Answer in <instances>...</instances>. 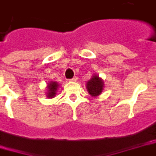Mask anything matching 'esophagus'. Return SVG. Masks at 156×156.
<instances>
[{
  "instance_id": "obj_1",
  "label": "esophagus",
  "mask_w": 156,
  "mask_h": 156,
  "mask_svg": "<svg viewBox=\"0 0 156 156\" xmlns=\"http://www.w3.org/2000/svg\"><path fill=\"white\" fill-rule=\"evenodd\" d=\"M77 80V77H74V78H72V79H70V81H76V80Z\"/></svg>"
}]
</instances>
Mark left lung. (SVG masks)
I'll list each match as a JSON object with an SVG mask.
<instances>
[{"label": "left lung", "instance_id": "obj_1", "mask_svg": "<svg viewBox=\"0 0 156 156\" xmlns=\"http://www.w3.org/2000/svg\"><path fill=\"white\" fill-rule=\"evenodd\" d=\"M104 81L98 76L93 75L92 77L87 82V89L89 94L92 97H98L100 95L104 90Z\"/></svg>", "mask_w": 156, "mask_h": 156}]
</instances>
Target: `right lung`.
I'll list each match as a JSON object with an SVG mask.
<instances>
[{
	"label": "right lung",
	"instance_id": "1",
	"mask_svg": "<svg viewBox=\"0 0 156 156\" xmlns=\"http://www.w3.org/2000/svg\"><path fill=\"white\" fill-rule=\"evenodd\" d=\"M47 97L49 98H52L56 96V92L58 88V83L57 81H51L47 85Z\"/></svg>",
	"mask_w": 156,
	"mask_h": 156
}]
</instances>
